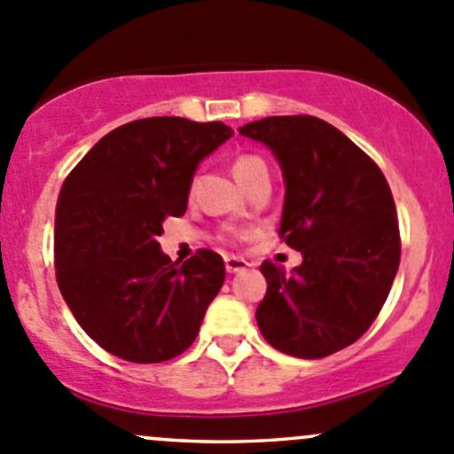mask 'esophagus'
<instances>
[{"label":"esophagus","mask_w":454,"mask_h":454,"mask_svg":"<svg viewBox=\"0 0 454 454\" xmlns=\"http://www.w3.org/2000/svg\"><path fill=\"white\" fill-rule=\"evenodd\" d=\"M247 267H249V262H247L245 258H238V255H227V258H225V269H227V273L245 271Z\"/></svg>","instance_id":"1"}]
</instances>
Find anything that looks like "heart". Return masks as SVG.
<instances>
[{
  "label": "heart",
  "instance_id": "1",
  "mask_svg": "<svg viewBox=\"0 0 454 454\" xmlns=\"http://www.w3.org/2000/svg\"><path fill=\"white\" fill-rule=\"evenodd\" d=\"M267 174V163L255 154H240L233 160V176L242 187L251 181V178Z\"/></svg>",
  "mask_w": 454,
  "mask_h": 454
}]
</instances>
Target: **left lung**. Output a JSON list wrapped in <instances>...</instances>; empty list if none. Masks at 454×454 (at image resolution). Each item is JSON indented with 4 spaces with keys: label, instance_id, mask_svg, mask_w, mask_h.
Listing matches in <instances>:
<instances>
[{
    "label": "left lung",
    "instance_id": "1",
    "mask_svg": "<svg viewBox=\"0 0 454 454\" xmlns=\"http://www.w3.org/2000/svg\"><path fill=\"white\" fill-rule=\"evenodd\" d=\"M238 132L264 143L285 174L278 236L302 254L294 273L264 260L267 294L255 309L260 333L302 360L360 340L388 298L399 267L397 212L369 154L326 121L267 116Z\"/></svg>",
    "mask_w": 454,
    "mask_h": 454
}]
</instances>
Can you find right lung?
I'll return each instance as SVG.
<instances>
[{
    "label": "right lung",
    "mask_w": 454,
    "mask_h": 454,
    "mask_svg": "<svg viewBox=\"0 0 454 454\" xmlns=\"http://www.w3.org/2000/svg\"><path fill=\"white\" fill-rule=\"evenodd\" d=\"M221 121L150 116L101 138L57 200V285L81 329L121 360L156 364L192 347L225 262L199 249L178 267L156 238L187 209L192 178L231 137Z\"/></svg>",
    "instance_id": "right-lung-1"
}]
</instances>
